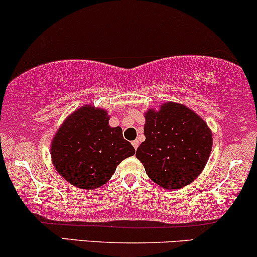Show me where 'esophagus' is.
<instances>
[{
  "label": "esophagus",
  "mask_w": 257,
  "mask_h": 257,
  "mask_svg": "<svg viewBox=\"0 0 257 257\" xmlns=\"http://www.w3.org/2000/svg\"><path fill=\"white\" fill-rule=\"evenodd\" d=\"M132 145H134V148L136 149V150H137V149H138V145H139L138 141H134V142H132Z\"/></svg>",
  "instance_id": "1"
}]
</instances>
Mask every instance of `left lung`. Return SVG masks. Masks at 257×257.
Listing matches in <instances>:
<instances>
[{
    "label": "left lung",
    "instance_id": "8db88e82",
    "mask_svg": "<svg viewBox=\"0 0 257 257\" xmlns=\"http://www.w3.org/2000/svg\"><path fill=\"white\" fill-rule=\"evenodd\" d=\"M145 141L136 156L148 176L167 189H180L198 177L210 157L212 134L200 116L168 102L145 115Z\"/></svg>",
    "mask_w": 257,
    "mask_h": 257
}]
</instances>
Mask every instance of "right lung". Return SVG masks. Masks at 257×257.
<instances>
[{
  "label": "right lung",
  "mask_w": 257,
  "mask_h": 257,
  "mask_svg": "<svg viewBox=\"0 0 257 257\" xmlns=\"http://www.w3.org/2000/svg\"><path fill=\"white\" fill-rule=\"evenodd\" d=\"M107 112L82 107L65 120L51 145L56 170L82 189H94L112 177L122 160L136 150L123 139L122 130L110 127Z\"/></svg>",
  "instance_id": "1"
}]
</instances>
